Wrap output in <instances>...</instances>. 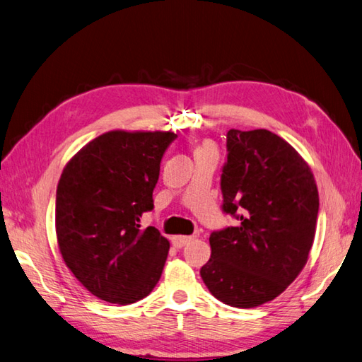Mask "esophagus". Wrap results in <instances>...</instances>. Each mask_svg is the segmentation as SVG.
<instances>
[{
	"label": "esophagus",
	"mask_w": 362,
	"mask_h": 362,
	"mask_svg": "<svg viewBox=\"0 0 362 362\" xmlns=\"http://www.w3.org/2000/svg\"><path fill=\"white\" fill-rule=\"evenodd\" d=\"M192 238L194 237H191V235H175V237H173V245L175 247H183L185 245H188Z\"/></svg>",
	"instance_id": "obj_1"
}]
</instances>
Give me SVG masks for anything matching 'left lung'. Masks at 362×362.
Instances as JSON below:
<instances>
[{
    "mask_svg": "<svg viewBox=\"0 0 362 362\" xmlns=\"http://www.w3.org/2000/svg\"><path fill=\"white\" fill-rule=\"evenodd\" d=\"M226 139L223 211L240 223L211 234L200 275L217 300L251 309L276 298L308 263L320 197L310 166L280 136L229 129Z\"/></svg>",
    "mask_w": 362,
    "mask_h": 362,
    "instance_id": "obj_1",
    "label": "left lung"
}]
</instances>
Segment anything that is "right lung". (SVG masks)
<instances>
[{
    "label": "right lung",
    "instance_id": "obj_1",
    "mask_svg": "<svg viewBox=\"0 0 362 362\" xmlns=\"http://www.w3.org/2000/svg\"><path fill=\"white\" fill-rule=\"evenodd\" d=\"M173 132L113 129L71 157L57 189V238L64 263L98 298L132 304L159 281L170 242L154 226L160 160Z\"/></svg>",
    "mask_w": 362,
    "mask_h": 362
}]
</instances>
